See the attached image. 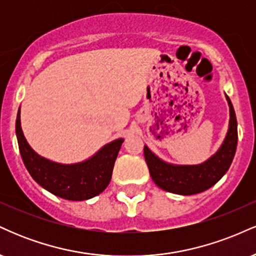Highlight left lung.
Here are the masks:
<instances>
[{
    "label": "left lung",
    "instance_id": "8db88e82",
    "mask_svg": "<svg viewBox=\"0 0 256 256\" xmlns=\"http://www.w3.org/2000/svg\"><path fill=\"white\" fill-rule=\"evenodd\" d=\"M230 122L226 137L216 150L204 162L198 165H173L166 162L144 146V158L154 183L168 192L194 195L213 186L228 172L237 148V120L234 106L228 95Z\"/></svg>",
    "mask_w": 256,
    "mask_h": 256
}]
</instances>
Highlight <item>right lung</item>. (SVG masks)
<instances>
[{"instance_id":"obj_1","label":"right lung","mask_w":256,"mask_h":256,"mask_svg":"<svg viewBox=\"0 0 256 256\" xmlns=\"http://www.w3.org/2000/svg\"><path fill=\"white\" fill-rule=\"evenodd\" d=\"M16 132L20 154L31 177L49 192L71 201L95 198L108 186L114 162L124 142V138H118L102 146L88 160L66 165L40 156L31 148L22 130L20 108Z\"/></svg>"}]
</instances>
